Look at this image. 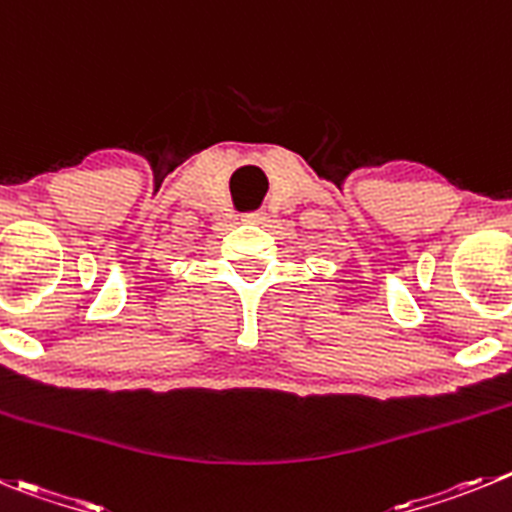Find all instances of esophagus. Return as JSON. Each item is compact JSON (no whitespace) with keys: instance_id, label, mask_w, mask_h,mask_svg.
<instances>
[{"instance_id":"obj_1","label":"esophagus","mask_w":512,"mask_h":512,"mask_svg":"<svg viewBox=\"0 0 512 512\" xmlns=\"http://www.w3.org/2000/svg\"><path fill=\"white\" fill-rule=\"evenodd\" d=\"M245 222H252V224H265L267 222V214L265 211H255V214H247Z\"/></svg>"}]
</instances>
